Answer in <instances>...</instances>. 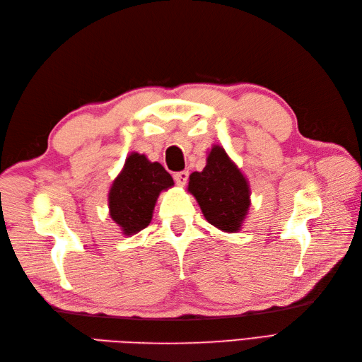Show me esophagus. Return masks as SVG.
<instances>
[{
    "mask_svg": "<svg viewBox=\"0 0 362 362\" xmlns=\"http://www.w3.org/2000/svg\"><path fill=\"white\" fill-rule=\"evenodd\" d=\"M173 180L177 181V184L184 185L189 180V172L187 170H181V172H175L173 173Z\"/></svg>",
    "mask_w": 362,
    "mask_h": 362,
    "instance_id": "34e87169",
    "label": "esophagus"
}]
</instances>
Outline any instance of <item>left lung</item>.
<instances>
[{
    "label": "left lung",
    "mask_w": 362,
    "mask_h": 362,
    "mask_svg": "<svg viewBox=\"0 0 362 362\" xmlns=\"http://www.w3.org/2000/svg\"><path fill=\"white\" fill-rule=\"evenodd\" d=\"M189 192L213 226L225 233L242 228L250 205L249 182L222 146H213L204 170L190 175Z\"/></svg>",
    "instance_id": "left-lung-1"
}]
</instances>
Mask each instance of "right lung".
Instances as JSON below:
<instances>
[{"label":"right lung","mask_w":362,"mask_h":362,"mask_svg":"<svg viewBox=\"0 0 362 362\" xmlns=\"http://www.w3.org/2000/svg\"><path fill=\"white\" fill-rule=\"evenodd\" d=\"M172 185V177L160 163H151L145 156L133 152L108 192L113 222L125 235L145 229L151 223L158 194Z\"/></svg>","instance_id":"obj_1"}]
</instances>
